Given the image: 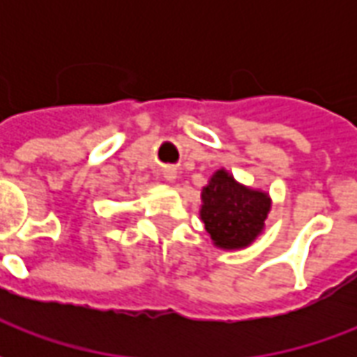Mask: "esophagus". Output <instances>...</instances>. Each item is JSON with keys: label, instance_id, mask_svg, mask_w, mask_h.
I'll list each match as a JSON object with an SVG mask.
<instances>
[{"label": "esophagus", "instance_id": "1", "mask_svg": "<svg viewBox=\"0 0 357 357\" xmlns=\"http://www.w3.org/2000/svg\"><path fill=\"white\" fill-rule=\"evenodd\" d=\"M162 176H164V179H166V181H174V179L178 178L176 170H174V168H170V166H168V168H164Z\"/></svg>", "mask_w": 357, "mask_h": 357}]
</instances>
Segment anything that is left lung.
<instances>
[{
	"mask_svg": "<svg viewBox=\"0 0 357 357\" xmlns=\"http://www.w3.org/2000/svg\"><path fill=\"white\" fill-rule=\"evenodd\" d=\"M201 220L212 243L224 250L252 245L264 231L271 208L268 193L250 189L227 170L214 172L208 185L202 187Z\"/></svg>",
	"mask_w": 357,
	"mask_h": 357,
	"instance_id": "8db88e82",
	"label": "left lung"
}]
</instances>
